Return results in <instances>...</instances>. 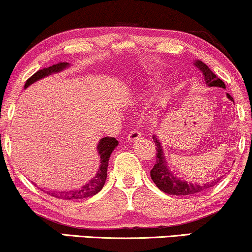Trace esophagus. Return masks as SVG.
<instances>
[{"label": "esophagus", "mask_w": 252, "mask_h": 252, "mask_svg": "<svg viewBox=\"0 0 252 252\" xmlns=\"http://www.w3.org/2000/svg\"><path fill=\"white\" fill-rule=\"evenodd\" d=\"M139 137H141V132H139L137 129H132L131 131L128 133L126 139H128L129 142H133V141H136V139H138Z\"/></svg>", "instance_id": "esophagus-1"}]
</instances>
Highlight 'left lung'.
Here are the masks:
<instances>
[{
    "label": "left lung",
    "mask_w": 252,
    "mask_h": 252,
    "mask_svg": "<svg viewBox=\"0 0 252 252\" xmlns=\"http://www.w3.org/2000/svg\"><path fill=\"white\" fill-rule=\"evenodd\" d=\"M194 65L203 73V78H205V82L207 86H209V87L225 88L224 82L222 81L221 79H219L205 63H202L201 60H196V62L194 63ZM227 97L229 100L234 101V98H232L229 94H227ZM152 139H154L155 142L156 151H157L156 155L157 156H156V164L155 166L152 167L150 174H151V179L154 180L156 186H157L160 190H163L164 193L171 194V195H192V194H196L199 192H202V190H205L207 189H211V187H213L216 184V181L220 180L216 179L214 181H211V183L197 185L190 183L189 184L187 181L180 180L179 178H176L172 174L170 168L167 167L163 148H161V144L160 142H159V139L157 138V136L154 135Z\"/></svg>",
    "instance_id": "left-lung-1"
}]
</instances>
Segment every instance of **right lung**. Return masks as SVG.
Segmentation results:
<instances>
[{
  "instance_id": "1",
  "label": "right lung",
  "mask_w": 252,
  "mask_h": 252,
  "mask_svg": "<svg viewBox=\"0 0 252 252\" xmlns=\"http://www.w3.org/2000/svg\"><path fill=\"white\" fill-rule=\"evenodd\" d=\"M68 63H59L56 65L50 66L47 68L39 69V71L34 73V74L29 78L27 82H25L24 88H27L33 82L40 79L45 78L47 75L53 74V73H58L66 67H68ZM119 145V142L116 141V138L114 137H104V138L100 139L97 144V152L100 156V167L96 176L92 178L87 184H85L84 186L80 187L78 189H69V190H62V192H47V194H51L52 196L58 197V199H65V200H80L85 199V197L93 196L95 194L100 192L102 189L104 183L107 179V168H108V160H109L111 152L114 151V149Z\"/></svg>"
}]
</instances>
